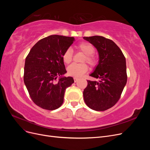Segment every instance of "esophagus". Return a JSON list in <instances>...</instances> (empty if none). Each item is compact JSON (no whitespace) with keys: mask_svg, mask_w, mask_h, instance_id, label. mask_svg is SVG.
Listing matches in <instances>:
<instances>
[{"mask_svg":"<svg viewBox=\"0 0 150 150\" xmlns=\"http://www.w3.org/2000/svg\"><path fill=\"white\" fill-rule=\"evenodd\" d=\"M78 79H79V78H76V77H74V81L75 83L77 82V81H78Z\"/></svg>","mask_w":150,"mask_h":150,"instance_id":"34e87169","label":"esophagus"}]
</instances>
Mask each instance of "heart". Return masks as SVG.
Wrapping results in <instances>:
<instances>
[{
    "instance_id": "b5f03b06",
    "label": "heart",
    "mask_w": 150,
    "mask_h": 150,
    "mask_svg": "<svg viewBox=\"0 0 150 150\" xmlns=\"http://www.w3.org/2000/svg\"><path fill=\"white\" fill-rule=\"evenodd\" d=\"M77 48L81 52L86 54L84 61H86L91 66L96 64V59L92 54L94 52V47L92 44L87 42H83L79 43ZM72 51L71 48L67 49L62 54V60L66 64H69L72 61ZM88 70V67L84 63L83 64H72L67 67V74L69 76L74 77H81Z\"/></svg>"
}]
</instances>
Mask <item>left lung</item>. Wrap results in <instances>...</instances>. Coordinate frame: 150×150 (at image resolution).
<instances>
[{"label": "left lung", "mask_w": 150, "mask_h": 150, "mask_svg": "<svg viewBox=\"0 0 150 150\" xmlns=\"http://www.w3.org/2000/svg\"><path fill=\"white\" fill-rule=\"evenodd\" d=\"M96 48L98 64L89 76L99 79L88 80L83 91L85 103L95 111H103L118 101L127 82L126 59L121 50L112 40L103 36L84 37Z\"/></svg>", "instance_id": "8db88e82"}]
</instances>
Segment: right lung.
Wrapping results in <instances>:
<instances>
[{
  "label": "right lung",
  "instance_id": "right-lung-1",
  "mask_svg": "<svg viewBox=\"0 0 150 150\" xmlns=\"http://www.w3.org/2000/svg\"><path fill=\"white\" fill-rule=\"evenodd\" d=\"M74 40L73 37L49 35L39 40L25 58L24 84L32 100L44 110L59 108L66 89L74 83L72 77L62 76L67 72L62 54Z\"/></svg>",
  "mask_w": 150,
  "mask_h": 150
}]
</instances>
